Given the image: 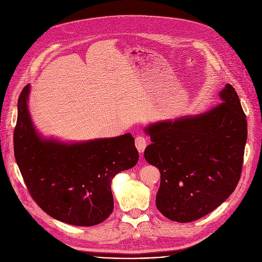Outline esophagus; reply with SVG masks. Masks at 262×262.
<instances>
[{"label":"esophagus","mask_w":262,"mask_h":262,"mask_svg":"<svg viewBox=\"0 0 262 262\" xmlns=\"http://www.w3.org/2000/svg\"><path fill=\"white\" fill-rule=\"evenodd\" d=\"M135 144H136L137 149H138L140 153H143V150H144V148L146 146V139L144 138V137H142V136L136 137Z\"/></svg>","instance_id":"1"}]
</instances>
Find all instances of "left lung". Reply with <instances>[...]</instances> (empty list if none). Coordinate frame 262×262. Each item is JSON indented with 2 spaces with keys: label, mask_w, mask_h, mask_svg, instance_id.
<instances>
[{
  "label": "left lung",
  "mask_w": 262,
  "mask_h": 262,
  "mask_svg": "<svg viewBox=\"0 0 262 262\" xmlns=\"http://www.w3.org/2000/svg\"><path fill=\"white\" fill-rule=\"evenodd\" d=\"M222 101L194 116L150 123L145 160L160 171L156 207L171 221L188 223L208 214L236 189L247 139L246 117L233 87Z\"/></svg>",
  "instance_id": "obj_1"
}]
</instances>
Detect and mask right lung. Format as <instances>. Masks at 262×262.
Masks as SVG:
<instances>
[{
	"label": "right lung",
	"instance_id": "right-lung-1",
	"mask_svg": "<svg viewBox=\"0 0 262 262\" xmlns=\"http://www.w3.org/2000/svg\"><path fill=\"white\" fill-rule=\"evenodd\" d=\"M30 92L31 85L25 86L18 101L13 146L32 198L45 212L63 223H102L114 210L113 178L138 162L134 137L127 133L78 142L45 137L32 121Z\"/></svg>",
	"mask_w": 262,
	"mask_h": 262
}]
</instances>
